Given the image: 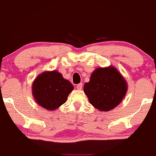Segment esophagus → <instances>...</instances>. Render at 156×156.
<instances>
[{
    "label": "esophagus",
    "mask_w": 156,
    "mask_h": 156,
    "mask_svg": "<svg viewBox=\"0 0 156 156\" xmlns=\"http://www.w3.org/2000/svg\"><path fill=\"white\" fill-rule=\"evenodd\" d=\"M82 86H83V84H82L81 83H78V84L77 85V86H76V88H77V90H81V89H82Z\"/></svg>",
    "instance_id": "esophagus-1"
}]
</instances>
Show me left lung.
Segmentation results:
<instances>
[{
  "mask_svg": "<svg viewBox=\"0 0 156 156\" xmlns=\"http://www.w3.org/2000/svg\"><path fill=\"white\" fill-rule=\"evenodd\" d=\"M83 91L95 108L107 112L121 103L127 91V83L114 66L97 68L90 81L85 83Z\"/></svg>",
  "mask_w": 156,
  "mask_h": 156,
  "instance_id": "obj_1",
  "label": "left lung"
}]
</instances>
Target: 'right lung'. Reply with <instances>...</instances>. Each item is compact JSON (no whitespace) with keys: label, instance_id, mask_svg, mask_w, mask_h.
<instances>
[{"label":"right lung","instance_id":"add662e5","mask_svg":"<svg viewBox=\"0 0 156 156\" xmlns=\"http://www.w3.org/2000/svg\"><path fill=\"white\" fill-rule=\"evenodd\" d=\"M32 95L35 101L47 110H55L67 100L74 87L56 70L46 71L32 83Z\"/></svg>","mask_w":156,"mask_h":156}]
</instances>
